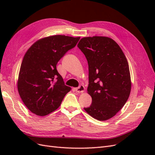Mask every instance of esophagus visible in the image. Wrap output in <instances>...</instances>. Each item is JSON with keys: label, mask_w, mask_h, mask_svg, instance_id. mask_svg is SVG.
<instances>
[{"label": "esophagus", "mask_w": 155, "mask_h": 155, "mask_svg": "<svg viewBox=\"0 0 155 155\" xmlns=\"http://www.w3.org/2000/svg\"><path fill=\"white\" fill-rule=\"evenodd\" d=\"M75 91H76V92H78V93L83 92L84 91H85V87H84V86L82 85H81L79 87L75 88Z\"/></svg>", "instance_id": "esophagus-1"}]
</instances>
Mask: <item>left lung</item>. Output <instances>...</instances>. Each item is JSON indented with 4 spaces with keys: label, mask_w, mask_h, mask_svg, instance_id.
<instances>
[{
    "label": "left lung",
    "mask_w": 155,
    "mask_h": 155,
    "mask_svg": "<svg viewBox=\"0 0 155 155\" xmlns=\"http://www.w3.org/2000/svg\"><path fill=\"white\" fill-rule=\"evenodd\" d=\"M88 64L87 91L92 104L84 108L100 121L111 118L121 110L130 95L129 64L119 45L109 37H83L78 45Z\"/></svg>",
    "instance_id": "1"
}]
</instances>
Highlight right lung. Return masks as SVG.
Masks as SVG:
<instances>
[{"mask_svg": "<svg viewBox=\"0 0 155 155\" xmlns=\"http://www.w3.org/2000/svg\"><path fill=\"white\" fill-rule=\"evenodd\" d=\"M80 37L57 35L36 41L25 54L17 83L26 107L43 116L60 106L71 88L65 85L56 68L59 61L74 48Z\"/></svg>", "mask_w": 155, "mask_h": 155, "instance_id": "right-lung-1", "label": "right lung"}]
</instances>
